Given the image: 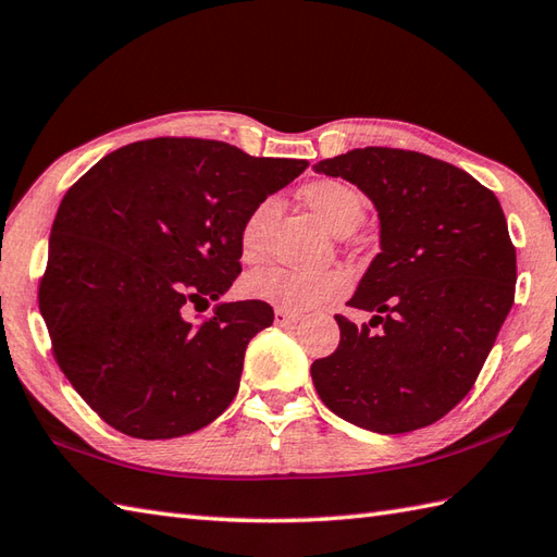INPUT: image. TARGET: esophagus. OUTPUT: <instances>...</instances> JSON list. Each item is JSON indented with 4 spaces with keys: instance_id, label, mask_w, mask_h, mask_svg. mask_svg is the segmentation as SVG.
Returning <instances> with one entry per match:
<instances>
[{
    "instance_id": "34e87169",
    "label": "esophagus",
    "mask_w": 557,
    "mask_h": 557,
    "mask_svg": "<svg viewBox=\"0 0 557 557\" xmlns=\"http://www.w3.org/2000/svg\"><path fill=\"white\" fill-rule=\"evenodd\" d=\"M299 323V315L287 313V311H275V325L285 327V325H297Z\"/></svg>"
}]
</instances>
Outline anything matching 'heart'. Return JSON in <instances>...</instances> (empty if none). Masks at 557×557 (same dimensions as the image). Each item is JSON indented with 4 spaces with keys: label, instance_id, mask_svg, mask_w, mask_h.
I'll return each mask as SVG.
<instances>
[{
    "label": "heart",
    "instance_id": "heart-1",
    "mask_svg": "<svg viewBox=\"0 0 557 557\" xmlns=\"http://www.w3.org/2000/svg\"><path fill=\"white\" fill-rule=\"evenodd\" d=\"M304 200L318 220L335 234L354 232L366 215L363 196L357 188L339 180H318L304 188ZM277 210V198L268 196L248 212L242 222L239 246L246 260L263 253V236L270 218ZM349 287L347 272L342 270H292V268H260L244 277V294L248 299L265 301L272 309L287 313L311 311L330 299H337Z\"/></svg>",
    "mask_w": 557,
    "mask_h": 557
}]
</instances>
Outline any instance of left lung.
I'll list each match as a JSON object with an SVG mask.
<instances>
[{
  "label": "left lung",
  "instance_id": "8db88e82",
  "mask_svg": "<svg viewBox=\"0 0 557 557\" xmlns=\"http://www.w3.org/2000/svg\"><path fill=\"white\" fill-rule=\"evenodd\" d=\"M313 170L351 182L381 220V253L349 299L373 318L335 315L339 347L311 366L318 395L373 433L431 425L465 399L512 309L517 253L498 198L413 150L357 148Z\"/></svg>",
  "mask_w": 557,
  "mask_h": 557
}]
</instances>
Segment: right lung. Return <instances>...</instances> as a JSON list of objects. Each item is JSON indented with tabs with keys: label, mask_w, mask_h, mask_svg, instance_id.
Here are the masks:
<instances>
[{
	"label": "right lung",
	"mask_w": 557,
	"mask_h": 557,
	"mask_svg": "<svg viewBox=\"0 0 557 557\" xmlns=\"http://www.w3.org/2000/svg\"><path fill=\"white\" fill-rule=\"evenodd\" d=\"M309 168L220 140L150 138L69 188L50 234L40 313L76 393L132 437L203 429L232 405L265 301H222L242 272V222ZM218 300L198 324L183 313Z\"/></svg>",
	"instance_id": "add662e5"
}]
</instances>
